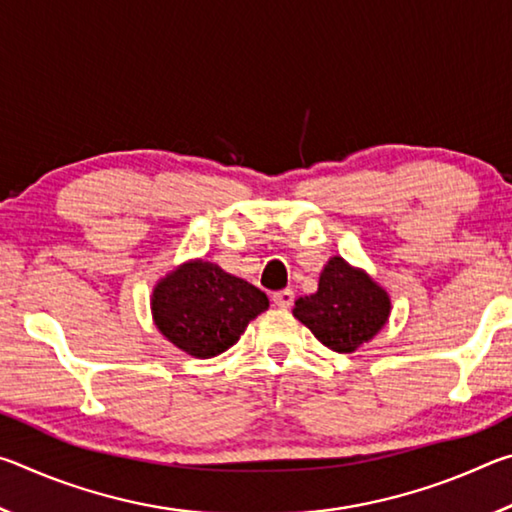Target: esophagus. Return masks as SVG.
Returning <instances> with one entry per match:
<instances>
[{
	"label": "esophagus",
	"mask_w": 512,
	"mask_h": 512,
	"mask_svg": "<svg viewBox=\"0 0 512 512\" xmlns=\"http://www.w3.org/2000/svg\"><path fill=\"white\" fill-rule=\"evenodd\" d=\"M293 300H296V293H293L291 289H282V291L273 293V302L282 309H289L293 305Z\"/></svg>",
	"instance_id": "esophagus-1"
}]
</instances>
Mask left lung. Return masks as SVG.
<instances>
[{"label": "left lung", "mask_w": 512, "mask_h": 512, "mask_svg": "<svg viewBox=\"0 0 512 512\" xmlns=\"http://www.w3.org/2000/svg\"><path fill=\"white\" fill-rule=\"evenodd\" d=\"M302 325L325 348L350 354L375 339L391 316V296L372 277L334 255L318 277V291L293 307Z\"/></svg>", "instance_id": "obj_1"}]
</instances>
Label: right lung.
<instances>
[{"label": "right lung", "instance_id": "1", "mask_svg": "<svg viewBox=\"0 0 512 512\" xmlns=\"http://www.w3.org/2000/svg\"><path fill=\"white\" fill-rule=\"evenodd\" d=\"M266 309L264 291L201 257L187 259L160 277L151 293L155 327L196 359H210L232 348L250 320Z\"/></svg>", "mask_w": 512, "mask_h": 512}]
</instances>
